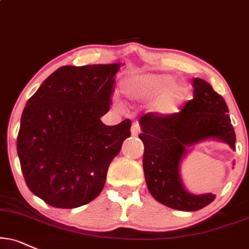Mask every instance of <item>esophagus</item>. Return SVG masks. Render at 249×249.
Segmentation results:
<instances>
[{
  "mask_svg": "<svg viewBox=\"0 0 249 249\" xmlns=\"http://www.w3.org/2000/svg\"><path fill=\"white\" fill-rule=\"evenodd\" d=\"M141 129H142V128H141L140 124L134 122L133 125H131V135H133V136H137V135L141 133Z\"/></svg>",
  "mask_w": 249,
  "mask_h": 249,
  "instance_id": "obj_1",
  "label": "esophagus"
}]
</instances>
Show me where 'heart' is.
<instances>
[{
    "label": "heart",
    "mask_w": 249,
    "mask_h": 249,
    "mask_svg": "<svg viewBox=\"0 0 249 249\" xmlns=\"http://www.w3.org/2000/svg\"><path fill=\"white\" fill-rule=\"evenodd\" d=\"M174 83L176 79L171 76L144 73L125 78L122 82L121 89L130 100H149L162 93L155 103L153 108L160 114H172L179 109L180 105L187 98L186 88L178 85L172 88Z\"/></svg>",
    "instance_id": "obj_1"
}]
</instances>
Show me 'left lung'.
Instances as JSON below:
<instances>
[{"label": "left lung", "mask_w": 249, "mask_h": 249, "mask_svg": "<svg viewBox=\"0 0 249 249\" xmlns=\"http://www.w3.org/2000/svg\"><path fill=\"white\" fill-rule=\"evenodd\" d=\"M193 99L179 113H146L141 116L144 144L143 170L151 195L168 208L196 211L207 207L216 195H193L183 188L179 166L187 148L207 139H218L235 149V134L225 100L208 82L192 81Z\"/></svg>", "instance_id": "obj_1"}]
</instances>
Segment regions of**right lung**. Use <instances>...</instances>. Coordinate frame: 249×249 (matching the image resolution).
I'll return each instance as SVG.
<instances>
[{
    "mask_svg": "<svg viewBox=\"0 0 249 249\" xmlns=\"http://www.w3.org/2000/svg\"><path fill=\"white\" fill-rule=\"evenodd\" d=\"M120 63L63 66L27 100L17 152L27 187L46 203L72 209L100 194L131 121H100L110 108Z\"/></svg>",
    "mask_w": 249,
    "mask_h": 249,
    "instance_id": "add662e5",
    "label": "right lung"
}]
</instances>
